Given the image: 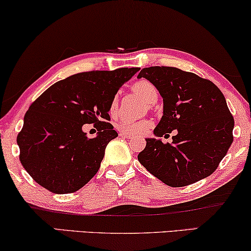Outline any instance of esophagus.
<instances>
[{"label": "esophagus", "instance_id": "1", "mask_svg": "<svg viewBox=\"0 0 251 251\" xmlns=\"http://www.w3.org/2000/svg\"><path fill=\"white\" fill-rule=\"evenodd\" d=\"M120 136H121L122 138H126V139L132 138L131 135H128V133H125V132H120Z\"/></svg>", "mask_w": 251, "mask_h": 251}]
</instances>
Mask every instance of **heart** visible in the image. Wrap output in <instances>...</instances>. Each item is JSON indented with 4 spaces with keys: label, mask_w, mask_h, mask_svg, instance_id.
Instances as JSON below:
<instances>
[{
    "label": "heart",
    "mask_w": 251,
    "mask_h": 251,
    "mask_svg": "<svg viewBox=\"0 0 251 251\" xmlns=\"http://www.w3.org/2000/svg\"><path fill=\"white\" fill-rule=\"evenodd\" d=\"M132 90L135 93H137L139 97H142L146 102L152 103L158 98V91L155 86L149 80L141 79L137 80L132 85ZM118 107V97H113L112 101L109 105L110 113H114ZM152 123L149 120H130V119H122L118 122V129L121 132L128 133V135H142L148 131L151 128Z\"/></svg>",
    "instance_id": "b5f03b06"
}]
</instances>
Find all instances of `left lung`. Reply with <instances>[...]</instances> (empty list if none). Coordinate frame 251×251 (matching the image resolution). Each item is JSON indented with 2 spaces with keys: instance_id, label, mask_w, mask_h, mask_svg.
<instances>
[{
  "instance_id": "obj_1",
  "label": "left lung",
  "mask_w": 251,
  "mask_h": 251,
  "mask_svg": "<svg viewBox=\"0 0 251 251\" xmlns=\"http://www.w3.org/2000/svg\"><path fill=\"white\" fill-rule=\"evenodd\" d=\"M142 77L157 87L164 108L138 161L169 187L207 177L233 143L234 119L223 92L210 80L177 68H144L137 76ZM173 129L174 142L164 145L160 137Z\"/></svg>"
}]
</instances>
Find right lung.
<instances>
[{
    "mask_svg": "<svg viewBox=\"0 0 251 251\" xmlns=\"http://www.w3.org/2000/svg\"><path fill=\"white\" fill-rule=\"evenodd\" d=\"M139 68L89 71L58 80L32 103L17 136L19 160L31 177L54 194L84 187L99 171L108 143L118 132L107 121L120 87ZM98 130L89 139L82 126Z\"/></svg>",
    "mask_w": 251,
    "mask_h": 251,
    "instance_id": "right-lung-1",
    "label": "right lung"
}]
</instances>
